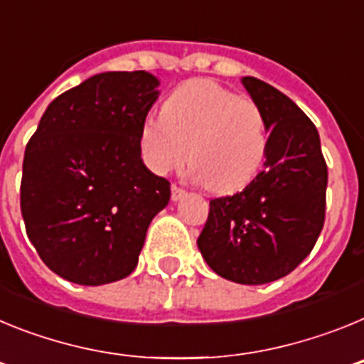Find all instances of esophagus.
Instances as JSON below:
<instances>
[{
  "label": "esophagus",
  "instance_id": "34e87169",
  "mask_svg": "<svg viewBox=\"0 0 364 364\" xmlns=\"http://www.w3.org/2000/svg\"><path fill=\"white\" fill-rule=\"evenodd\" d=\"M184 195H186V191L182 188H180V186H176V184L171 186V200L173 202L180 200V198L184 197Z\"/></svg>",
  "mask_w": 364,
  "mask_h": 364
}]
</instances>
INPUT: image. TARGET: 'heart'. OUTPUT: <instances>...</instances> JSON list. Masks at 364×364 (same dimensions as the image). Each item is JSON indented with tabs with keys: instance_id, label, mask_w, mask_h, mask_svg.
<instances>
[{
	"instance_id": "obj_1",
	"label": "heart",
	"mask_w": 364,
	"mask_h": 364,
	"mask_svg": "<svg viewBox=\"0 0 364 364\" xmlns=\"http://www.w3.org/2000/svg\"><path fill=\"white\" fill-rule=\"evenodd\" d=\"M262 109L213 80H189L167 96L159 118L138 131V151L153 173L184 162L208 191L230 195L250 186L268 156Z\"/></svg>"
}]
</instances>
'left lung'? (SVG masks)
Here are the masks:
<instances>
[{
  "label": "left lung",
  "instance_id": "left-lung-1",
  "mask_svg": "<svg viewBox=\"0 0 364 364\" xmlns=\"http://www.w3.org/2000/svg\"><path fill=\"white\" fill-rule=\"evenodd\" d=\"M242 83L264 112L268 156L252 184L210 202L197 244L220 277L266 284L294 272L319 239L328 167L314 122L288 96L253 76Z\"/></svg>",
  "mask_w": 364,
  "mask_h": 364
}]
</instances>
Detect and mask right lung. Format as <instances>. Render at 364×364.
<instances>
[{"instance_id":"add662e5","label":"right lung","mask_w":364,"mask_h":364,"mask_svg":"<svg viewBox=\"0 0 364 364\" xmlns=\"http://www.w3.org/2000/svg\"><path fill=\"white\" fill-rule=\"evenodd\" d=\"M146 70L102 73L53 100L25 149L19 204L47 268L100 286L138 264L147 228L171 197L138 151L159 98Z\"/></svg>"}]
</instances>
